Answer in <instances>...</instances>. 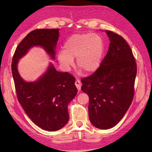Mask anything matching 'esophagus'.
<instances>
[{
  "label": "esophagus",
  "mask_w": 152,
  "mask_h": 152,
  "mask_svg": "<svg viewBox=\"0 0 152 152\" xmlns=\"http://www.w3.org/2000/svg\"><path fill=\"white\" fill-rule=\"evenodd\" d=\"M75 86H76V87L77 88L78 91H80L81 86H82V84H81L80 81L79 80H77L75 81Z\"/></svg>",
  "instance_id": "1"
}]
</instances>
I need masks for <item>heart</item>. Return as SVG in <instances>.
Returning <instances> with one entry per match:
<instances>
[{
    "label": "heart",
    "mask_w": 152,
    "mask_h": 152,
    "mask_svg": "<svg viewBox=\"0 0 152 152\" xmlns=\"http://www.w3.org/2000/svg\"><path fill=\"white\" fill-rule=\"evenodd\" d=\"M104 52V44L98 35L78 34L69 37L63 45V51H59V63L68 70L76 59L77 65L86 73L96 72L102 63Z\"/></svg>",
    "instance_id": "heart-1"
}]
</instances>
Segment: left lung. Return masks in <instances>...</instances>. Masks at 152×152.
<instances>
[{
	"label": "left lung",
	"mask_w": 152,
	"mask_h": 152,
	"mask_svg": "<svg viewBox=\"0 0 152 152\" xmlns=\"http://www.w3.org/2000/svg\"><path fill=\"white\" fill-rule=\"evenodd\" d=\"M105 32L110 41L107 55L93 75L81 80V90L89 98V120L100 129L115 126L127 112L134 96L137 73L126 41L111 31Z\"/></svg>",
	"instance_id": "obj_1"
}]
</instances>
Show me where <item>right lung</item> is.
<instances>
[{
	"mask_svg": "<svg viewBox=\"0 0 152 152\" xmlns=\"http://www.w3.org/2000/svg\"><path fill=\"white\" fill-rule=\"evenodd\" d=\"M59 29H37L31 32L18 45L12 58L11 70L17 97L25 112L37 126L48 131H56L69 120L68 105L75 98V79L67 72L56 70L49 63L37 80L27 82L18 69L19 60L34 47L44 49L54 60Z\"/></svg>",
	"mask_w": 152,
	"mask_h": 152,
	"instance_id": "right-lung-1",
	"label": "right lung"
}]
</instances>
